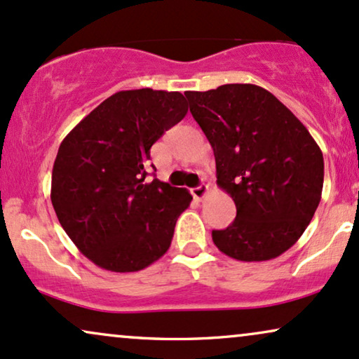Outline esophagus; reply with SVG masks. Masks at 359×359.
<instances>
[{"mask_svg":"<svg viewBox=\"0 0 359 359\" xmlns=\"http://www.w3.org/2000/svg\"><path fill=\"white\" fill-rule=\"evenodd\" d=\"M191 194H193L194 200L201 201L203 198H205L206 194H208V187H206V184H200V187H196V188L191 189Z\"/></svg>","mask_w":359,"mask_h":359,"instance_id":"esophagus-1","label":"esophagus"}]
</instances>
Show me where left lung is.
I'll return each mask as SVG.
<instances>
[{"mask_svg": "<svg viewBox=\"0 0 359 359\" xmlns=\"http://www.w3.org/2000/svg\"><path fill=\"white\" fill-rule=\"evenodd\" d=\"M184 96L213 148L216 183L236 205V218L211 233L213 243L238 261L283 255L320 205L325 178L320 146L261 86L234 83Z\"/></svg>", "mask_w": 359, "mask_h": 359, "instance_id": "left-lung-1", "label": "left lung"}]
</instances>
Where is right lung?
Listing matches in <instances>:
<instances>
[{"label": "right lung", "instance_id": "add662e5", "mask_svg": "<svg viewBox=\"0 0 359 359\" xmlns=\"http://www.w3.org/2000/svg\"><path fill=\"white\" fill-rule=\"evenodd\" d=\"M178 91H118L61 141L51 203L79 251L114 273L144 269L170 250L188 189L146 180L149 149L187 116Z\"/></svg>", "mask_w": 359, "mask_h": 359}]
</instances>
